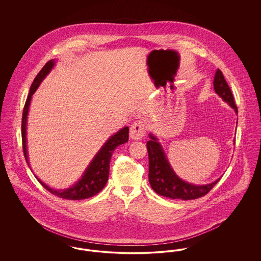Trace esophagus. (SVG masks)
Returning <instances> with one entry per match:
<instances>
[{"label":"esophagus","instance_id":"34e87169","mask_svg":"<svg viewBox=\"0 0 261 261\" xmlns=\"http://www.w3.org/2000/svg\"><path fill=\"white\" fill-rule=\"evenodd\" d=\"M147 126L143 120H137L130 127V137L133 140H141L146 134Z\"/></svg>","mask_w":261,"mask_h":261}]
</instances>
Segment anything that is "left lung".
<instances>
[{
    "mask_svg": "<svg viewBox=\"0 0 261 261\" xmlns=\"http://www.w3.org/2000/svg\"><path fill=\"white\" fill-rule=\"evenodd\" d=\"M213 86L215 92L238 113L232 91L219 68L214 76ZM149 137L150 140L147 142L149 153V181L150 187L156 194L169 199H196L205 196L217 184L219 179L203 186H195L182 181L174 173L160 143L156 142V138L152 135Z\"/></svg>",
    "mask_w": 261,
    "mask_h": 261,
    "instance_id": "1",
    "label": "left lung"
}]
</instances>
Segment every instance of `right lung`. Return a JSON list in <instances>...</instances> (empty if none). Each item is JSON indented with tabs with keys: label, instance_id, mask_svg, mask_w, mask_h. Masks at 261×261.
<instances>
[{
	"label": "right lung",
	"instance_id": "obj_1",
	"mask_svg": "<svg viewBox=\"0 0 261 261\" xmlns=\"http://www.w3.org/2000/svg\"><path fill=\"white\" fill-rule=\"evenodd\" d=\"M54 61H49L47 62L43 68L39 71L37 76L35 77L30 90L28 97L25 101L24 109L22 112V120H21V137H22V149L24 153L25 161L28 163L27 159V149H26V121H27V114L29 110V105L31 97L36 91L39 84L44 79V77L50 72L51 67L54 66ZM129 139V128L124 127L119 132H117L115 135L111 137L107 143L103 145V147L99 149V152L95 156V159L92 161L91 164L89 165L82 178L75 184L74 186L63 190V191H57L54 189H50L47 185H45L41 180H37L40 184L47 189L53 195L65 199H84L91 198L99 193L103 187L106 186L108 180H109V174H110V163L112 154L118 146L125 144L128 142Z\"/></svg>",
	"mask_w": 261,
	"mask_h": 261
}]
</instances>
